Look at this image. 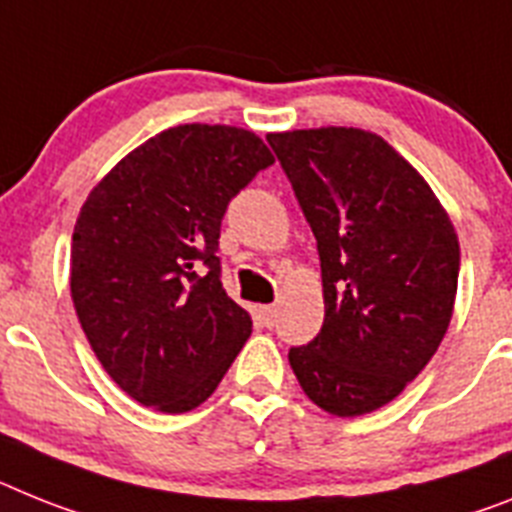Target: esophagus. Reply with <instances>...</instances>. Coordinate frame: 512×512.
Listing matches in <instances>:
<instances>
[{
    "label": "esophagus",
    "instance_id": "esophagus-1",
    "mask_svg": "<svg viewBox=\"0 0 512 512\" xmlns=\"http://www.w3.org/2000/svg\"><path fill=\"white\" fill-rule=\"evenodd\" d=\"M257 315H260V320H263L265 325H273L278 317V309L273 307V304H263V307H257Z\"/></svg>",
    "mask_w": 512,
    "mask_h": 512
}]
</instances>
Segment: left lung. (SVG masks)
Segmentation results:
<instances>
[{"label":"left lung","instance_id":"obj_1","mask_svg":"<svg viewBox=\"0 0 512 512\" xmlns=\"http://www.w3.org/2000/svg\"><path fill=\"white\" fill-rule=\"evenodd\" d=\"M317 239L325 320L289 351L296 380L333 416L390 403L448 333L461 247L424 176L359 127L270 132Z\"/></svg>","mask_w":512,"mask_h":512}]
</instances>
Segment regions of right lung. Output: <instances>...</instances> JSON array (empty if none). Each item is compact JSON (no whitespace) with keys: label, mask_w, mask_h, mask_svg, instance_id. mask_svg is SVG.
I'll return each mask as SVG.
<instances>
[{"label":"right lung","mask_w":512,"mask_h":512,"mask_svg":"<svg viewBox=\"0 0 512 512\" xmlns=\"http://www.w3.org/2000/svg\"><path fill=\"white\" fill-rule=\"evenodd\" d=\"M270 163L252 130L179 124L130 150L80 208L72 304L98 362L137 403L197 409L252 333L223 291L216 249L229 200Z\"/></svg>","instance_id":"add662e5"}]
</instances>
